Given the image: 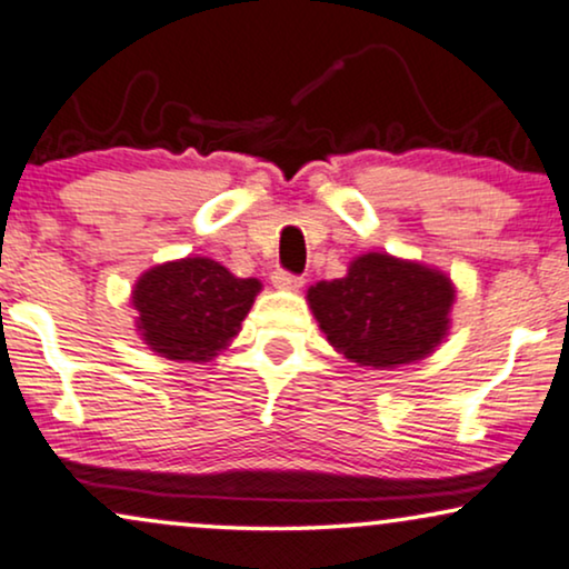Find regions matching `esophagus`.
<instances>
[{
    "mask_svg": "<svg viewBox=\"0 0 569 569\" xmlns=\"http://www.w3.org/2000/svg\"><path fill=\"white\" fill-rule=\"evenodd\" d=\"M270 280H272V286H276V289H283V291H297V289H301V286H305V278L293 276V272H286V270H276L270 276Z\"/></svg>",
    "mask_w": 569,
    "mask_h": 569,
    "instance_id": "34e87169",
    "label": "esophagus"
}]
</instances>
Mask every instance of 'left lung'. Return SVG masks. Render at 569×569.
<instances>
[{
    "instance_id": "left-lung-1",
    "label": "left lung",
    "mask_w": 569,
    "mask_h": 569,
    "mask_svg": "<svg viewBox=\"0 0 569 569\" xmlns=\"http://www.w3.org/2000/svg\"><path fill=\"white\" fill-rule=\"evenodd\" d=\"M328 343L362 368H401L433 355L449 333L455 283L446 272L399 257H357L349 272L307 291Z\"/></svg>"
}]
</instances>
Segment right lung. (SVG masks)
Instances as JSON below:
<instances>
[{
	"mask_svg": "<svg viewBox=\"0 0 569 569\" xmlns=\"http://www.w3.org/2000/svg\"><path fill=\"white\" fill-rule=\"evenodd\" d=\"M262 283L236 278L207 257L164 262L136 280V328L149 349L178 362H207L239 336Z\"/></svg>",
	"mask_w": 569,
	"mask_h": 569,
	"instance_id": "right-lung-1",
	"label": "right lung"
}]
</instances>
